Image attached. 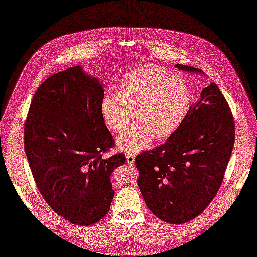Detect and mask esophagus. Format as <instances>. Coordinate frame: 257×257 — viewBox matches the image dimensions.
<instances>
[{
    "instance_id": "esophagus-1",
    "label": "esophagus",
    "mask_w": 257,
    "mask_h": 257,
    "mask_svg": "<svg viewBox=\"0 0 257 257\" xmlns=\"http://www.w3.org/2000/svg\"><path fill=\"white\" fill-rule=\"evenodd\" d=\"M126 161L128 164H133L135 162V157L133 155H127L126 156Z\"/></svg>"
}]
</instances>
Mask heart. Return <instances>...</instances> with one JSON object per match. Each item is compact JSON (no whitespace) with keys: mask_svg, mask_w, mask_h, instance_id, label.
Listing matches in <instances>:
<instances>
[{"mask_svg":"<svg viewBox=\"0 0 257 257\" xmlns=\"http://www.w3.org/2000/svg\"><path fill=\"white\" fill-rule=\"evenodd\" d=\"M192 104L186 81L166 69L148 64L127 74L118 95L106 94L100 100V114L114 133H123L134 118L136 124L117 140L119 150L136 154L155 137L168 138L187 117Z\"/></svg>","mask_w":257,"mask_h":257,"instance_id":"obj_1","label":"heart"}]
</instances>
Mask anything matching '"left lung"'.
I'll return each instance as SVG.
<instances>
[{"mask_svg":"<svg viewBox=\"0 0 257 257\" xmlns=\"http://www.w3.org/2000/svg\"><path fill=\"white\" fill-rule=\"evenodd\" d=\"M175 67L205 75L193 66ZM234 143L232 112L217 85L211 83L175 133L136 158L139 189L149 209L170 224L197 217L221 186Z\"/></svg>","mask_w":257,"mask_h":257,"instance_id":"left-lung-1","label":"left lung"}]
</instances>
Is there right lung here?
<instances>
[{
    "instance_id": "add662e5",
    "label": "right lung",
    "mask_w": 257,
    "mask_h": 257,
    "mask_svg": "<svg viewBox=\"0 0 257 257\" xmlns=\"http://www.w3.org/2000/svg\"><path fill=\"white\" fill-rule=\"evenodd\" d=\"M99 79L81 65L41 84L24 126V149L32 175L52 209L74 225L104 217L114 197L112 172L124 155L102 158L114 144L100 114Z\"/></svg>"
}]
</instances>
